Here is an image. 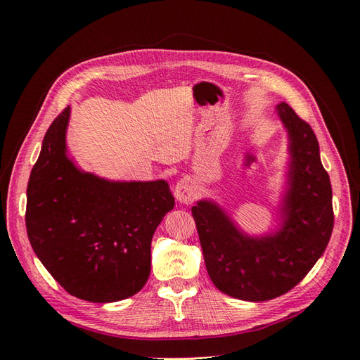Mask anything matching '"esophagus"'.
I'll use <instances>...</instances> for the list:
<instances>
[{
    "label": "esophagus",
    "instance_id": "1",
    "mask_svg": "<svg viewBox=\"0 0 360 360\" xmlns=\"http://www.w3.org/2000/svg\"><path fill=\"white\" fill-rule=\"evenodd\" d=\"M174 193H176V198L180 201V202H192L193 198L197 197V189H195V184H193V180L186 176L183 177L177 181L176 184V189H174Z\"/></svg>",
    "mask_w": 360,
    "mask_h": 360
}]
</instances>
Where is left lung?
I'll return each instance as SVG.
<instances>
[{
  "mask_svg": "<svg viewBox=\"0 0 360 360\" xmlns=\"http://www.w3.org/2000/svg\"><path fill=\"white\" fill-rule=\"evenodd\" d=\"M276 110L288 130L291 155L281 230L249 237L214 202L192 207L213 284L248 302L275 299L296 287L323 255L333 230L332 186L317 136L287 103Z\"/></svg>",
  "mask_w": 360,
  "mask_h": 360,
  "instance_id": "obj_1",
  "label": "left lung"
}]
</instances>
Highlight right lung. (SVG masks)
I'll return each instance as SVG.
<instances>
[{"instance_id": "1", "label": "right lung", "mask_w": 360, "mask_h": 360, "mask_svg": "<svg viewBox=\"0 0 360 360\" xmlns=\"http://www.w3.org/2000/svg\"><path fill=\"white\" fill-rule=\"evenodd\" d=\"M70 108L43 138L27 188L25 225L41 264L72 296L118 302L146 285L151 238L174 207L165 180L108 181L66 155Z\"/></svg>"}]
</instances>
